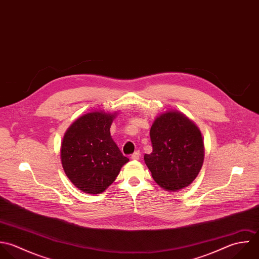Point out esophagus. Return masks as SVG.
Here are the masks:
<instances>
[{"label":"esophagus","instance_id":"1","mask_svg":"<svg viewBox=\"0 0 259 259\" xmlns=\"http://www.w3.org/2000/svg\"><path fill=\"white\" fill-rule=\"evenodd\" d=\"M140 157H141V153H140V151L135 152V153L131 156V158H132L133 160H139V159H140Z\"/></svg>","mask_w":259,"mask_h":259}]
</instances>
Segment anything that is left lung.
Masks as SVG:
<instances>
[{
  "label": "left lung",
  "mask_w": 259,
  "mask_h": 259,
  "mask_svg": "<svg viewBox=\"0 0 259 259\" xmlns=\"http://www.w3.org/2000/svg\"><path fill=\"white\" fill-rule=\"evenodd\" d=\"M153 152L145 155L154 180L164 189L178 191L198 176L204 161V144L199 128L184 114L167 111L150 132Z\"/></svg>",
  "instance_id": "8db88e82"
}]
</instances>
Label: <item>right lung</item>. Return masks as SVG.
I'll return each mask as SVG.
<instances>
[{"mask_svg":"<svg viewBox=\"0 0 259 259\" xmlns=\"http://www.w3.org/2000/svg\"><path fill=\"white\" fill-rule=\"evenodd\" d=\"M114 114L93 111L76 119L65 133L61 162L69 180L89 194L102 193L128 162L110 137Z\"/></svg>","mask_w":259,"mask_h":259,"instance_id":"add662e5","label":"right lung"}]
</instances>
